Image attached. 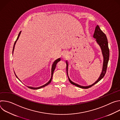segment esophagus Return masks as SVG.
Returning <instances> with one entry per match:
<instances>
[{
  "label": "esophagus",
  "instance_id": "esophagus-1",
  "mask_svg": "<svg viewBox=\"0 0 120 120\" xmlns=\"http://www.w3.org/2000/svg\"><path fill=\"white\" fill-rule=\"evenodd\" d=\"M62 57H66V56H68V54L66 52H65V51H64V52H63L62 53V54H61Z\"/></svg>",
  "mask_w": 120,
  "mask_h": 120
}]
</instances>
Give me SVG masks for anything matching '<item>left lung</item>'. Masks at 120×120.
Wrapping results in <instances>:
<instances>
[{"label": "left lung", "instance_id": "1", "mask_svg": "<svg viewBox=\"0 0 120 120\" xmlns=\"http://www.w3.org/2000/svg\"><path fill=\"white\" fill-rule=\"evenodd\" d=\"M93 37L94 38H95L96 40V42L98 44V45L100 46L101 50V53L102 54V56H103L104 58V62H103V65H102V71L100 75V76H99V78L98 80L93 84L89 85V86H82V85H80L79 84H78L73 82H72L70 79L69 78V76H68V62L67 60H66V72H67V75L68 77V79H69V82L75 85V86L83 88V89H87L91 87H92L93 85H94L96 83H97L98 82H99L102 78H103L106 73V69H107V65H108V63L109 61V49L108 47V40L107 38L106 37V36L105 35V34L102 32L98 25H97Z\"/></svg>", "mask_w": 120, "mask_h": 120}]
</instances>
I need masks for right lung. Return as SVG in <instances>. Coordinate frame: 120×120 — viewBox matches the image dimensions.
<instances>
[{
	"label": "right lung",
	"instance_id": "1",
	"mask_svg": "<svg viewBox=\"0 0 120 120\" xmlns=\"http://www.w3.org/2000/svg\"><path fill=\"white\" fill-rule=\"evenodd\" d=\"M21 32V31H20V32H19V35H18V38H17V39H16V41H15V43H14V46H13V51H12V53H13V52H14V48H15V44H16V42L17 40H18V39H19V36H20V35ZM60 60H61L60 58H58L57 59H56V60H55V61H54V62L53 63V64H52V68H51V78H50V80L49 81V82H47L46 83H45V84H44V85H42V86H40V87H31V86H27V87H28L29 88H30V89H31L36 90V89H40V88H42V87H45V86H46V85H47L48 84H49L51 82V81H52V77H53V73H54V72L55 69V68H56V65L57 63L58 62H59ZM14 73H15V76H16V77L19 79V78L18 77V76H16V75H15V72H14ZM19 80H20L19 79Z\"/></svg>",
	"mask_w": 120,
	"mask_h": 120
}]
</instances>
